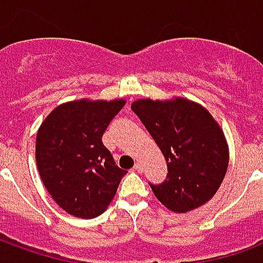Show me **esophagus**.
I'll use <instances>...</instances> for the list:
<instances>
[{
  "label": "esophagus",
  "mask_w": 263,
  "mask_h": 263,
  "mask_svg": "<svg viewBox=\"0 0 263 263\" xmlns=\"http://www.w3.org/2000/svg\"><path fill=\"white\" fill-rule=\"evenodd\" d=\"M134 169H135V171H137V172H139V173H141V172L143 171V167H142V165H141V163H135V166H134Z\"/></svg>",
  "instance_id": "obj_1"
}]
</instances>
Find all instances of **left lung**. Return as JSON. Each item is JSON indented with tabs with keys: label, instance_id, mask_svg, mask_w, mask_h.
I'll use <instances>...</instances> for the list:
<instances>
[{
	"label": "left lung",
	"instance_id": "obj_1",
	"mask_svg": "<svg viewBox=\"0 0 263 263\" xmlns=\"http://www.w3.org/2000/svg\"><path fill=\"white\" fill-rule=\"evenodd\" d=\"M167 163V176L151 184L165 207L187 213L207 203L224 180L228 145L224 132L200 104L186 98L138 100L131 105Z\"/></svg>",
	"mask_w": 263,
	"mask_h": 263
}]
</instances>
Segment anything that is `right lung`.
I'll use <instances>...</instances> for the list:
<instances>
[{
    "instance_id": "obj_1",
    "label": "right lung",
    "mask_w": 263,
    "mask_h": 263,
    "mask_svg": "<svg viewBox=\"0 0 263 263\" xmlns=\"http://www.w3.org/2000/svg\"><path fill=\"white\" fill-rule=\"evenodd\" d=\"M124 100H79L56 107L36 135V165L56 204L79 218L103 214L125 176L104 146L103 134Z\"/></svg>"
}]
</instances>
